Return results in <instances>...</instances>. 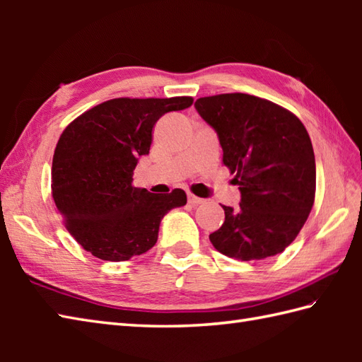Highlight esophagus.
<instances>
[{
	"instance_id": "1",
	"label": "esophagus",
	"mask_w": 362,
	"mask_h": 362,
	"mask_svg": "<svg viewBox=\"0 0 362 362\" xmlns=\"http://www.w3.org/2000/svg\"><path fill=\"white\" fill-rule=\"evenodd\" d=\"M204 202V199H201V197H197V196H194V194H188V204L189 205H193V206H197V205H201Z\"/></svg>"
}]
</instances>
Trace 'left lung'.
I'll list each match as a JSON object with an SVG mask.
<instances>
[{
  "instance_id": "left-lung-1",
  "label": "left lung",
  "mask_w": 362,
  "mask_h": 362,
  "mask_svg": "<svg viewBox=\"0 0 362 362\" xmlns=\"http://www.w3.org/2000/svg\"><path fill=\"white\" fill-rule=\"evenodd\" d=\"M194 107L218 134L241 193L240 206L222 205L224 224L210 235L214 249L241 261L281 253L308 219L316 193V160L302 121L245 93L199 98Z\"/></svg>"
}]
</instances>
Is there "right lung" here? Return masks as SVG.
<instances>
[{
  "instance_id": "obj_1",
  "label": "right lung",
  "mask_w": 362,
  "mask_h": 362,
  "mask_svg": "<svg viewBox=\"0 0 362 362\" xmlns=\"http://www.w3.org/2000/svg\"><path fill=\"white\" fill-rule=\"evenodd\" d=\"M193 98H118L82 113L60 135L52 157L51 188L71 236L91 255L126 261L158 240L165 214L187 204L183 189L153 194L132 185L138 160L148 156L152 127Z\"/></svg>"
}]
</instances>
